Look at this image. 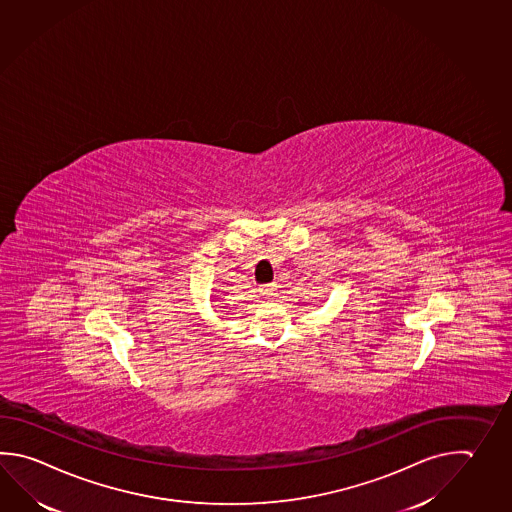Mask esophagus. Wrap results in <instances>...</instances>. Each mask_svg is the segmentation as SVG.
<instances>
[{
    "mask_svg": "<svg viewBox=\"0 0 512 512\" xmlns=\"http://www.w3.org/2000/svg\"><path fill=\"white\" fill-rule=\"evenodd\" d=\"M275 292H277V286H275V284H262L261 293L266 299H273Z\"/></svg>",
    "mask_w": 512,
    "mask_h": 512,
    "instance_id": "esophagus-1",
    "label": "esophagus"
}]
</instances>
